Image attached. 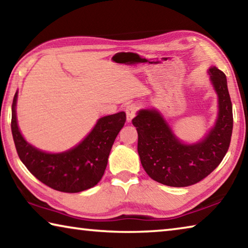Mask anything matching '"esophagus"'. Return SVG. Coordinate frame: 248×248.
I'll return each mask as SVG.
<instances>
[{
    "instance_id": "obj_1",
    "label": "esophagus",
    "mask_w": 248,
    "mask_h": 248,
    "mask_svg": "<svg viewBox=\"0 0 248 248\" xmlns=\"http://www.w3.org/2000/svg\"><path fill=\"white\" fill-rule=\"evenodd\" d=\"M138 110H139V105L136 103L128 104L127 106H125V114H127L128 123H130V121L134 118V116L137 115Z\"/></svg>"
}]
</instances>
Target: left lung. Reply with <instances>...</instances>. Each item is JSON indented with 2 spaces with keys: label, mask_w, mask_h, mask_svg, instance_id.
Masks as SVG:
<instances>
[{
  "label": "left lung",
  "mask_w": 248,
  "mask_h": 248,
  "mask_svg": "<svg viewBox=\"0 0 248 248\" xmlns=\"http://www.w3.org/2000/svg\"><path fill=\"white\" fill-rule=\"evenodd\" d=\"M209 71L219 96V117L216 127L199 143H180L155 110H140L132 119L141 164L155 182L170 187L191 186L211 174L228 152L233 130L228 83L221 70L212 66Z\"/></svg>",
  "instance_id": "1"
}]
</instances>
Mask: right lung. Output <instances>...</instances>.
Wrapping results in <instances>:
<instances>
[{
  "mask_svg": "<svg viewBox=\"0 0 248 248\" xmlns=\"http://www.w3.org/2000/svg\"><path fill=\"white\" fill-rule=\"evenodd\" d=\"M16 98L17 93L12 105V134L18 156L27 170L54 190L79 192L94 187L106 170L111 146L125 123V112L100 118L89 136L68 152L48 154L28 144L20 134L16 121Z\"/></svg>",
  "mask_w": 248,
  "mask_h": 248,
  "instance_id": "right-lung-1",
  "label": "right lung"
}]
</instances>
